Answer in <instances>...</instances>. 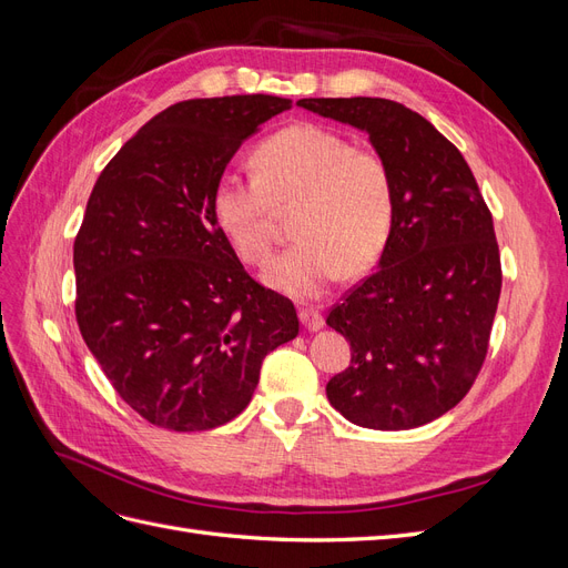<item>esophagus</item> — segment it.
Masks as SVG:
<instances>
[{
  "instance_id": "esophagus-1",
  "label": "esophagus",
  "mask_w": 568,
  "mask_h": 568,
  "mask_svg": "<svg viewBox=\"0 0 568 568\" xmlns=\"http://www.w3.org/2000/svg\"><path fill=\"white\" fill-rule=\"evenodd\" d=\"M298 315H301V322L305 324L307 332H317V329H322V326H324V317L320 313V307H315V305L301 307Z\"/></svg>"
}]
</instances>
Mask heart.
Returning a JSON list of instances; mask_svg holds the SVG:
<instances>
[{
	"label": "heart",
	"instance_id": "obj_1",
	"mask_svg": "<svg viewBox=\"0 0 568 568\" xmlns=\"http://www.w3.org/2000/svg\"><path fill=\"white\" fill-rule=\"evenodd\" d=\"M255 178L222 175L213 194L220 232L246 263H265L277 211L294 213L298 242L267 265L265 282L296 298L320 296L343 267L363 272L388 244L395 189L382 153L313 123L288 125L253 151Z\"/></svg>",
	"mask_w": 568,
	"mask_h": 568
}]
</instances>
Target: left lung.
<instances>
[{"mask_svg": "<svg viewBox=\"0 0 568 568\" xmlns=\"http://www.w3.org/2000/svg\"><path fill=\"white\" fill-rule=\"evenodd\" d=\"M369 134L390 168L395 220L379 267L332 307L351 365L326 384L348 422L405 432L453 409L484 367L503 270L471 168L419 113L390 99H301Z\"/></svg>", "mask_w": 568, "mask_h": 568, "instance_id": "obj_1", "label": "left lung"}]
</instances>
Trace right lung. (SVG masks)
I'll list each match as a JSON object with an SVG mask.
<instances>
[{
  "label": "right lung",
  "instance_id": "obj_1",
  "mask_svg": "<svg viewBox=\"0 0 568 568\" xmlns=\"http://www.w3.org/2000/svg\"><path fill=\"white\" fill-rule=\"evenodd\" d=\"M286 109L270 94L180 101L92 189L73 246L78 326L153 426L209 432L242 415L265 355L298 336L294 303L248 277L213 215L236 149Z\"/></svg>",
  "mask_w": 568,
  "mask_h": 568
}]
</instances>
